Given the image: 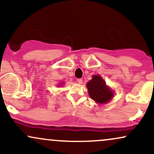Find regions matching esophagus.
Here are the masks:
<instances>
[{
	"instance_id": "obj_1",
	"label": "esophagus",
	"mask_w": 154,
	"mask_h": 154,
	"mask_svg": "<svg viewBox=\"0 0 154 154\" xmlns=\"http://www.w3.org/2000/svg\"><path fill=\"white\" fill-rule=\"evenodd\" d=\"M77 82L79 83V84H81V83H82V79H81V78H79V79H77Z\"/></svg>"
}]
</instances>
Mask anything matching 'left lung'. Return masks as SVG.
Returning a JSON list of instances; mask_svg holds the SVG:
<instances>
[{
	"instance_id": "left-lung-1",
	"label": "left lung",
	"mask_w": 154,
	"mask_h": 154,
	"mask_svg": "<svg viewBox=\"0 0 154 154\" xmlns=\"http://www.w3.org/2000/svg\"><path fill=\"white\" fill-rule=\"evenodd\" d=\"M90 97L98 103H106L113 97V92L106 85V82L99 75H94L87 84Z\"/></svg>"
}]
</instances>
